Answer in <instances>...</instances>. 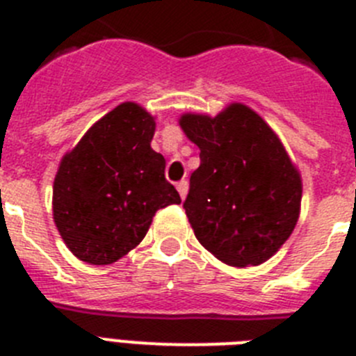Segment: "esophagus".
I'll return each mask as SVG.
<instances>
[{
    "mask_svg": "<svg viewBox=\"0 0 356 356\" xmlns=\"http://www.w3.org/2000/svg\"><path fill=\"white\" fill-rule=\"evenodd\" d=\"M176 188H178V193H180L181 200H185V196H187V193H188V184H187V180L178 181V184H176Z\"/></svg>",
    "mask_w": 356,
    "mask_h": 356,
    "instance_id": "obj_1",
    "label": "esophagus"
}]
</instances>
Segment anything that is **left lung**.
I'll return each instance as SVG.
<instances>
[{"label": "left lung", "mask_w": 356, "mask_h": 356, "mask_svg": "<svg viewBox=\"0 0 356 356\" xmlns=\"http://www.w3.org/2000/svg\"><path fill=\"white\" fill-rule=\"evenodd\" d=\"M180 127L200 147L184 209L201 246L232 267L271 259L300 219L303 194L278 135L242 103L216 118L188 112Z\"/></svg>", "instance_id": "obj_1"}]
</instances>
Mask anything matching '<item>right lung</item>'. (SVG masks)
I'll return each mask as SVG.
<instances>
[{"label": "right lung", "instance_id": "right-lung-1", "mask_svg": "<svg viewBox=\"0 0 356 356\" xmlns=\"http://www.w3.org/2000/svg\"><path fill=\"white\" fill-rule=\"evenodd\" d=\"M155 118L124 102L96 121L60 160L53 221L76 259L118 262L146 237L156 210L180 205L165 159L151 147Z\"/></svg>", "mask_w": 356, "mask_h": 356}]
</instances>
